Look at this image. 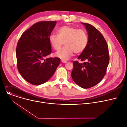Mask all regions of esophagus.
<instances>
[{
	"label": "esophagus",
	"mask_w": 127,
	"mask_h": 127,
	"mask_svg": "<svg viewBox=\"0 0 127 127\" xmlns=\"http://www.w3.org/2000/svg\"><path fill=\"white\" fill-rule=\"evenodd\" d=\"M61 61H62V62L63 63H67V61H66V60H62Z\"/></svg>",
	"instance_id": "obj_1"
}]
</instances>
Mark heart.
I'll use <instances>...</instances> for the list:
<instances>
[{
  "label": "heart",
  "instance_id": "b5f03b06",
  "mask_svg": "<svg viewBox=\"0 0 127 127\" xmlns=\"http://www.w3.org/2000/svg\"><path fill=\"white\" fill-rule=\"evenodd\" d=\"M57 34H50L49 42L56 50L60 49L64 42L65 46L55 54L56 57L62 60L69 59L74 52H82L88 45V35L83 29H77L70 26H63L58 29Z\"/></svg>",
  "mask_w": 127,
  "mask_h": 127
}]
</instances>
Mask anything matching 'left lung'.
Listing matches in <instances>:
<instances>
[{
  "instance_id": "8db88e82",
  "label": "left lung",
  "mask_w": 127,
  "mask_h": 127,
  "mask_svg": "<svg viewBox=\"0 0 127 127\" xmlns=\"http://www.w3.org/2000/svg\"><path fill=\"white\" fill-rule=\"evenodd\" d=\"M88 33V44L78 59L85 62H73L74 68L71 76L74 81L83 89L94 86L105 76L109 63L107 43L102 34L94 26L82 23Z\"/></svg>"
}]
</instances>
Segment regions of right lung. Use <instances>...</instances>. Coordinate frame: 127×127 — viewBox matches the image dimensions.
<instances>
[{
  "label": "right lung",
  "mask_w": 127,
  "mask_h": 127,
  "mask_svg": "<svg viewBox=\"0 0 127 127\" xmlns=\"http://www.w3.org/2000/svg\"><path fill=\"white\" fill-rule=\"evenodd\" d=\"M57 22H39L25 31L18 42L16 55L17 69L26 81L42 84L54 74L60 63L59 58H48L51 53L49 37Z\"/></svg>",
  "instance_id": "obj_1"
}]
</instances>
